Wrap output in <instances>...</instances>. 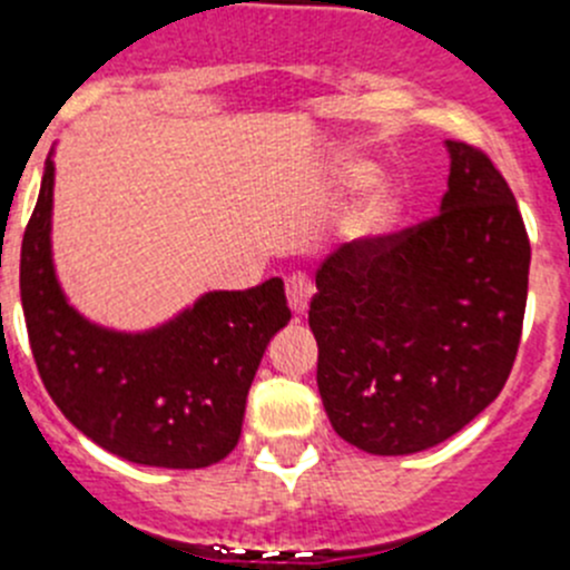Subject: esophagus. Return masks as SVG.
<instances>
[{"mask_svg":"<svg viewBox=\"0 0 570 570\" xmlns=\"http://www.w3.org/2000/svg\"><path fill=\"white\" fill-rule=\"evenodd\" d=\"M314 284L306 273H292L286 278V301H289L292 312L303 314L308 308V301H312Z\"/></svg>","mask_w":570,"mask_h":570,"instance_id":"1","label":"esophagus"}]
</instances>
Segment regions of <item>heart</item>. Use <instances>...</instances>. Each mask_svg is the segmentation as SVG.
Returning <instances> with one entry per match:
<instances>
[{"mask_svg":"<svg viewBox=\"0 0 570 570\" xmlns=\"http://www.w3.org/2000/svg\"><path fill=\"white\" fill-rule=\"evenodd\" d=\"M351 178L356 184H364V180L373 178V167L370 164H353ZM401 214V200H397V191L392 189L390 184H375L370 189V195L364 197V203L358 206V212L353 214L351 219V234L353 236H375L384 234L392 223Z\"/></svg>","mask_w":570,"mask_h":570,"instance_id":"1","label":"heart"}]
</instances>
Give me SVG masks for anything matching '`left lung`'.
<instances>
[{"instance_id":"obj_1","label":"left lung","mask_w":570,"mask_h":570,"mask_svg":"<svg viewBox=\"0 0 570 570\" xmlns=\"http://www.w3.org/2000/svg\"><path fill=\"white\" fill-rule=\"evenodd\" d=\"M445 147L438 217L347 242L317 269L320 397L334 432L367 454L454 438L499 397L521 345L532 250L515 195L488 153Z\"/></svg>"}]
</instances>
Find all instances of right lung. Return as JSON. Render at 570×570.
Instances as JSON below:
<instances>
[{"label":"right lung","mask_w":570,"mask_h":570,"mask_svg":"<svg viewBox=\"0 0 570 570\" xmlns=\"http://www.w3.org/2000/svg\"><path fill=\"white\" fill-rule=\"evenodd\" d=\"M55 164L47 158L21 242V306L43 386L60 412L136 465L208 468L236 449L267 342L289 323L284 281L208 292L145 334L94 325L69 306L52 264Z\"/></svg>","instance_id":"obj_1"}]
</instances>
